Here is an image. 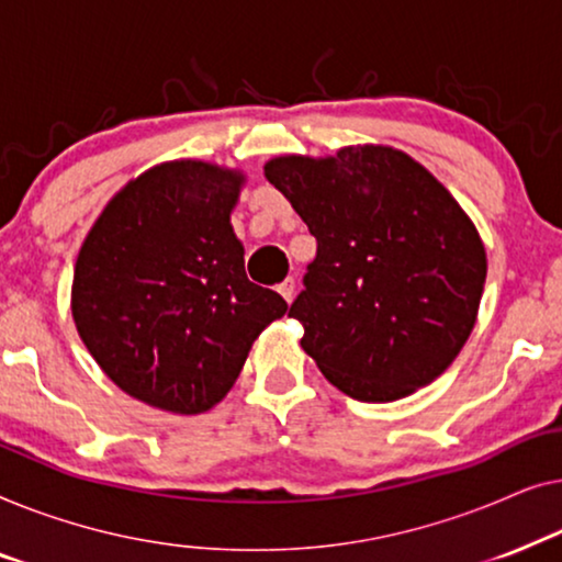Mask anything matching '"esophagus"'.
Segmentation results:
<instances>
[{
  "instance_id": "esophagus-1",
  "label": "esophagus",
  "mask_w": 562,
  "mask_h": 562,
  "mask_svg": "<svg viewBox=\"0 0 562 562\" xmlns=\"http://www.w3.org/2000/svg\"><path fill=\"white\" fill-rule=\"evenodd\" d=\"M278 292H280V295H282L284 300H288V303H292V297H295V280L288 278L284 282H280Z\"/></svg>"
}]
</instances>
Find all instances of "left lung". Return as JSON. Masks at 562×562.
Returning a JSON list of instances; mask_svg holds the SVG:
<instances>
[{"mask_svg":"<svg viewBox=\"0 0 562 562\" xmlns=\"http://www.w3.org/2000/svg\"><path fill=\"white\" fill-rule=\"evenodd\" d=\"M265 176L318 244L288 315L328 382L392 402L440 376L476 323L486 280L484 244L453 195L382 145L274 157Z\"/></svg>","mask_w":562,"mask_h":562,"instance_id":"1","label":"left lung"}]
</instances>
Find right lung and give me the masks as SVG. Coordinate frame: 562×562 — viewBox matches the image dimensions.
I'll use <instances>...</instances> for the list:
<instances>
[{
  "label": "right lung",
  "mask_w": 562,
  "mask_h": 562,
  "mask_svg": "<svg viewBox=\"0 0 562 562\" xmlns=\"http://www.w3.org/2000/svg\"><path fill=\"white\" fill-rule=\"evenodd\" d=\"M244 178L178 160L114 195L74 272L86 349L134 400L178 415L232 390L255 338L288 303L249 282L232 213Z\"/></svg>",
  "instance_id": "obj_1"
}]
</instances>
